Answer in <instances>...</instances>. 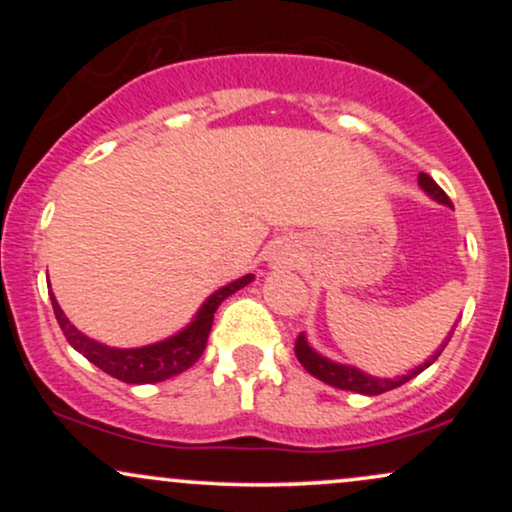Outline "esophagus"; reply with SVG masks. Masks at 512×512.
I'll return each instance as SVG.
<instances>
[{
    "mask_svg": "<svg viewBox=\"0 0 512 512\" xmlns=\"http://www.w3.org/2000/svg\"><path fill=\"white\" fill-rule=\"evenodd\" d=\"M274 262L276 264H291L293 255H291V252H279V255H274Z\"/></svg>",
    "mask_w": 512,
    "mask_h": 512,
    "instance_id": "1",
    "label": "esophagus"
}]
</instances>
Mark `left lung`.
<instances>
[{"mask_svg":"<svg viewBox=\"0 0 512 512\" xmlns=\"http://www.w3.org/2000/svg\"><path fill=\"white\" fill-rule=\"evenodd\" d=\"M419 187L426 192L428 197L433 199V202L438 204H445V207H452V202L445 195L443 190L436 185V180L428 178L426 173H419ZM455 330V327H452ZM452 332L445 337V342L438 346L436 351H433L431 356L426 358L424 363H419L416 368H411L409 373L404 375H395V378H378V375H370L366 370L356 368V366H349V363H339V361H332V358L322 356L320 351H315L313 346L308 344V339H305V334H301L296 342V356L298 361H301V366L308 370L310 375H315L317 380H322V383L332 385V387H339V390H349V392H358V395H368V397H375V395H383V392H390L395 390V387L409 383L411 378H416L419 373H424V370L431 366V363H436V358L443 354L445 344L450 342Z\"/></svg>","mask_w":512,"mask_h":512,"instance_id":"obj_1","label":"left lung"}]
</instances>
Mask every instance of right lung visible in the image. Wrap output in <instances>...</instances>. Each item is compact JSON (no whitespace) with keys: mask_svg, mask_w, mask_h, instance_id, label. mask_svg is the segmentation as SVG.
Here are the masks:
<instances>
[{"mask_svg":"<svg viewBox=\"0 0 512 512\" xmlns=\"http://www.w3.org/2000/svg\"><path fill=\"white\" fill-rule=\"evenodd\" d=\"M250 281H255V274H245L240 276V279L231 281V284L221 286L219 291L211 293L207 301L202 303V308L197 310L195 317H192L190 325H185L180 332L170 334L166 339H161V342L134 346V349H117V346L101 344L96 342V339L86 337V334L76 330L72 322H69V317L64 315V310L60 308V303H57L52 289L50 301L67 342L72 344L81 356H86L93 366H98L103 373L122 380V383L151 385L163 383V380L173 378V375H180L182 370L190 368L192 363L202 356L216 308H219L228 296H233V293L243 289V286H248Z\"/></svg>","mask_w":512,"mask_h":512,"instance_id":"1","label":"right lung"}]
</instances>
